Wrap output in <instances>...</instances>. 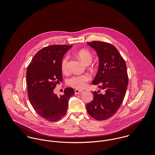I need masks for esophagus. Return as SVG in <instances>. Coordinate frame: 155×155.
I'll return each mask as SVG.
<instances>
[{"label": "esophagus", "mask_w": 155, "mask_h": 155, "mask_svg": "<svg viewBox=\"0 0 155 155\" xmlns=\"http://www.w3.org/2000/svg\"><path fill=\"white\" fill-rule=\"evenodd\" d=\"M83 92L82 90H81V89H75L74 90V94L75 95H78V94H79L81 93H82Z\"/></svg>", "instance_id": "obj_1"}]
</instances>
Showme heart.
<instances>
[{"mask_svg": "<svg viewBox=\"0 0 155 155\" xmlns=\"http://www.w3.org/2000/svg\"><path fill=\"white\" fill-rule=\"evenodd\" d=\"M78 57L87 65L89 64L92 60V55L90 52L85 49L81 50L78 53ZM69 56L66 55L61 61V69L63 71L66 72L68 70V61ZM91 77L88 74H76L70 77L67 80V84L74 88L82 89L84 88L87 83L90 80Z\"/></svg>", "mask_w": 155, "mask_h": 155, "instance_id": "obj_1", "label": "heart"}]
</instances>
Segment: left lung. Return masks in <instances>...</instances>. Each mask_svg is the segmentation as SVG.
Wrapping results in <instances>:
<instances>
[{
  "label": "left lung",
  "instance_id": "obj_1",
  "mask_svg": "<svg viewBox=\"0 0 155 155\" xmlns=\"http://www.w3.org/2000/svg\"><path fill=\"white\" fill-rule=\"evenodd\" d=\"M99 58L98 70L92 84L104 91L92 92L94 98L87 104L89 114L98 120L108 119L120 107L128 84L127 65L116 48L109 43L93 41L87 43Z\"/></svg>",
  "mask_w": 155,
  "mask_h": 155
}]
</instances>
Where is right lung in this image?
Instances as JSON below:
<instances>
[{
    "mask_svg": "<svg viewBox=\"0 0 155 155\" xmlns=\"http://www.w3.org/2000/svg\"><path fill=\"white\" fill-rule=\"evenodd\" d=\"M73 45H54L39 51L27 67L26 82L29 101L36 113L49 122L61 119L66 113L74 89L67 88L63 95L54 92L63 81L61 61Z\"/></svg>",
    "mask_w": 155,
    "mask_h": 155,
    "instance_id": "add662e5",
    "label": "right lung"
}]
</instances>
